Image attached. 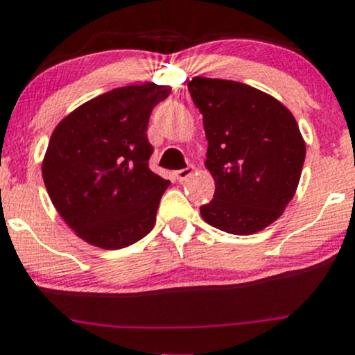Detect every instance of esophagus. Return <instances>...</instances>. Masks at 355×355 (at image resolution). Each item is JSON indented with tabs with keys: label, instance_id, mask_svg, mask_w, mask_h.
<instances>
[{
	"label": "esophagus",
	"instance_id": "obj_1",
	"mask_svg": "<svg viewBox=\"0 0 355 355\" xmlns=\"http://www.w3.org/2000/svg\"><path fill=\"white\" fill-rule=\"evenodd\" d=\"M193 170H196V168H193V166H187V168L177 170V171H175V177H177L178 182H184V180H187V178H189V177H192Z\"/></svg>",
	"mask_w": 355,
	"mask_h": 355
}]
</instances>
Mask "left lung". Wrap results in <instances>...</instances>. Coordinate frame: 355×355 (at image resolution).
Masks as SVG:
<instances>
[{"label":"left lung","mask_w":355,"mask_h":355,"mask_svg":"<svg viewBox=\"0 0 355 355\" xmlns=\"http://www.w3.org/2000/svg\"><path fill=\"white\" fill-rule=\"evenodd\" d=\"M189 91L204 116L205 166L216 182L202 219L236 236L263 231L297 192L306 151L297 121L278 99L234 80L196 77Z\"/></svg>","instance_id":"obj_1"}]
</instances>
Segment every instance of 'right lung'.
<instances>
[{"label":"right lung","mask_w":355,"mask_h":355,"mask_svg":"<svg viewBox=\"0 0 355 355\" xmlns=\"http://www.w3.org/2000/svg\"><path fill=\"white\" fill-rule=\"evenodd\" d=\"M170 85L112 89L65 116L50 136L42 175L53 207L80 239L121 249L157 220L170 180L153 173L148 119Z\"/></svg>","instance_id":"right-lung-1"}]
</instances>
